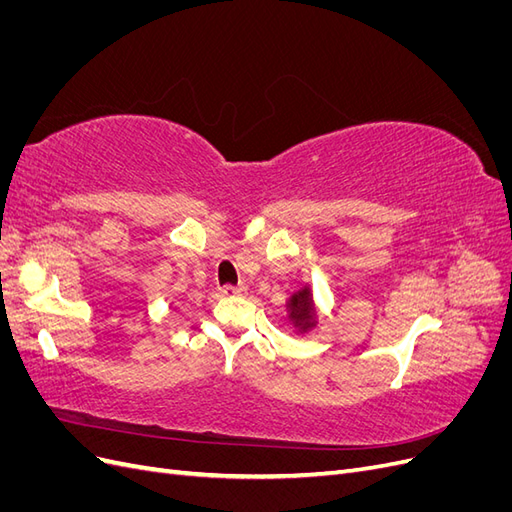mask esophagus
Masks as SVG:
<instances>
[{
    "mask_svg": "<svg viewBox=\"0 0 512 512\" xmlns=\"http://www.w3.org/2000/svg\"><path fill=\"white\" fill-rule=\"evenodd\" d=\"M243 292H245L243 284H239V286H232V284L222 286V294H226V297H232V294H243Z\"/></svg>",
    "mask_w": 512,
    "mask_h": 512,
    "instance_id": "obj_1",
    "label": "esophagus"
}]
</instances>
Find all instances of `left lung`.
Returning a JSON list of instances; mask_svg holds the SVG:
<instances>
[{
	"mask_svg": "<svg viewBox=\"0 0 512 512\" xmlns=\"http://www.w3.org/2000/svg\"><path fill=\"white\" fill-rule=\"evenodd\" d=\"M288 307H290V318L294 322V327H299L301 331H309L314 327L316 316L312 307V292H309L307 286L297 294H292Z\"/></svg>",
	"mask_w": 512,
	"mask_h": 512,
	"instance_id": "8db88e82",
	"label": "left lung"
}]
</instances>
